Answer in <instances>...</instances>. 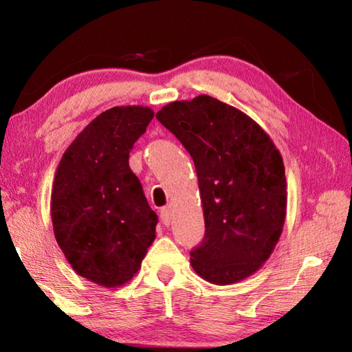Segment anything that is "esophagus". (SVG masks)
Listing matches in <instances>:
<instances>
[{
	"mask_svg": "<svg viewBox=\"0 0 352 352\" xmlns=\"http://www.w3.org/2000/svg\"><path fill=\"white\" fill-rule=\"evenodd\" d=\"M160 219H162V222H163V226L169 227V223H170V221H172V207H170V206H166V207L162 208Z\"/></svg>",
	"mask_w": 352,
	"mask_h": 352,
	"instance_id": "obj_1",
	"label": "esophagus"
}]
</instances>
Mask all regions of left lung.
Segmentation results:
<instances>
[{
  "instance_id": "obj_1",
  "label": "left lung",
  "mask_w": 352,
  "mask_h": 352,
  "mask_svg": "<svg viewBox=\"0 0 352 352\" xmlns=\"http://www.w3.org/2000/svg\"><path fill=\"white\" fill-rule=\"evenodd\" d=\"M155 118L193 159L206 234L190 251L201 278L234 284L271 256L286 221L283 157L261 126L208 95L174 101Z\"/></svg>"
}]
</instances>
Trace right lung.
Wrapping results in <instances>:
<instances>
[{"label": "right lung", "mask_w": 352, "mask_h": 352, "mask_svg": "<svg viewBox=\"0 0 352 352\" xmlns=\"http://www.w3.org/2000/svg\"><path fill=\"white\" fill-rule=\"evenodd\" d=\"M153 118L144 106L102 111L74 139L56 170V241L74 271L102 287L129 283L155 239L157 214L129 164Z\"/></svg>", "instance_id": "obj_1"}]
</instances>
